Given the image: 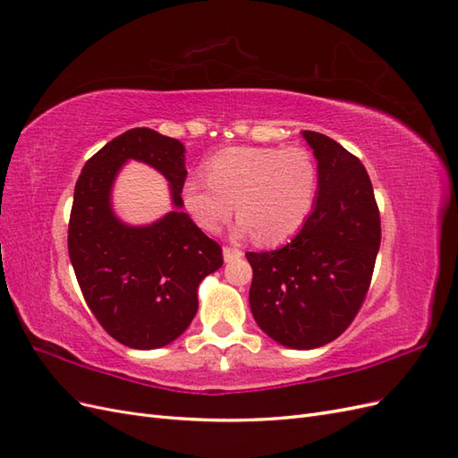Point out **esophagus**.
I'll list each match as a JSON object with an SVG mask.
<instances>
[{
  "label": "esophagus",
  "mask_w": 458,
  "mask_h": 458,
  "mask_svg": "<svg viewBox=\"0 0 458 458\" xmlns=\"http://www.w3.org/2000/svg\"><path fill=\"white\" fill-rule=\"evenodd\" d=\"M242 256V252L239 248H231V246H224V259L225 261H234Z\"/></svg>",
  "instance_id": "obj_1"
}]
</instances>
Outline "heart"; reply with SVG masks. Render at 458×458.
Listing matches in <instances>:
<instances>
[{
  "label": "heart",
  "mask_w": 458,
  "mask_h": 458,
  "mask_svg": "<svg viewBox=\"0 0 458 458\" xmlns=\"http://www.w3.org/2000/svg\"><path fill=\"white\" fill-rule=\"evenodd\" d=\"M206 179L191 175L183 204L195 224L216 233L234 210V231L256 234L261 244H279L306 224L317 199V160L303 147H231L204 162Z\"/></svg>",
  "instance_id": "b5f03b06"
}]
</instances>
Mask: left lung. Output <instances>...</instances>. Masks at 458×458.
<instances>
[{
  "label": "left lung",
  "mask_w": 458,
  "mask_h": 458,
  "mask_svg": "<svg viewBox=\"0 0 458 458\" xmlns=\"http://www.w3.org/2000/svg\"><path fill=\"white\" fill-rule=\"evenodd\" d=\"M301 135L318 168L313 210L288 244L246 258L259 328L286 348L313 350L336 340L363 306L380 248V212L361 160L323 133Z\"/></svg>",
  "instance_id": "1"
}]
</instances>
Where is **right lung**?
I'll return each instance as SVG.
<instances>
[{
    "label": "right lung",
    "instance_id": "obj_1",
    "mask_svg": "<svg viewBox=\"0 0 458 458\" xmlns=\"http://www.w3.org/2000/svg\"><path fill=\"white\" fill-rule=\"evenodd\" d=\"M128 159L152 165L171 183L176 210L150 226L122 225L109 206ZM185 177L183 143L133 128L95 152L76 182L68 256L91 313L128 348L157 350L182 336L199 310V284L224 266L221 246L182 212Z\"/></svg>",
    "mask_w": 458,
    "mask_h": 458
}]
</instances>
